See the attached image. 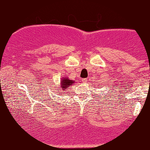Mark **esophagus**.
<instances>
[{"mask_svg":"<svg viewBox=\"0 0 150 150\" xmlns=\"http://www.w3.org/2000/svg\"><path fill=\"white\" fill-rule=\"evenodd\" d=\"M81 81H82L83 83H87V79H83Z\"/></svg>","mask_w":150,"mask_h":150,"instance_id":"1","label":"esophagus"}]
</instances>
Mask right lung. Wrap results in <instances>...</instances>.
Wrapping results in <instances>:
<instances>
[{"mask_svg": "<svg viewBox=\"0 0 150 150\" xmlns=\"http://www.w3.org/2000/svg\"><path fill=\"white\" fill-rule=\"evenodd\" d=\"M75 81L74 80H71L69 79V77H62V79H61L60 83V88H61V92H65V91L67 89H69V87L71 86L73 83H74ZM61 95V94H59Z\"/></svg>", "mask_w": 150, "mask_h": 150, "instance_id": "obj_1", "label": "right lung"}]
</instances>
